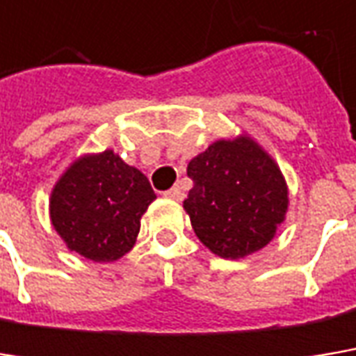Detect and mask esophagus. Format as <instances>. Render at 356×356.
I'll return each instance as SVG.
<instances>
[{
    "label": "esophagus",
    "mask_w": 356,
    "mask_h": 356,
    "mask_svg": "<svg viewBox=\"0 0 356 356\" xmlns=\"http://www.w3.org/2000/svg\"><path fill=\"white\" fill-rule=\"evenodd\" d=\"M169 199H173V201H181V199L185 197V191H183V187L181 185H175L173 189H169L167 193H165Z\"/></svg>",
    "instance_id": "1"
}]
</instances>
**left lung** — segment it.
Returning <instances> with one entry per match:
<instances>
[{
    "instance_id": "left-lung-1",
    "label": "left lung",
    "mask_w": 356,
    "mask_h": 356,
    "mask_svg": "<svg viewBox=\"0 0 356 356\" xmlns=\"http://www.w3.org/2000/svg\"><path fill=\"white\" fill-rule=\"evenodd\" d=\"M193 189L183 201L199 241L216 256L240 260L274 240L288 211L278 163L248 133L213 140L187 165Z\"/></svg>"
}]
</instances>
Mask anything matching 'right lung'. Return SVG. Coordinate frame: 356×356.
<instances>
[{"instance_id": "1", "label": "right lung", "mask_w": 356, "mask_h": 356, "mask_svg": "<svg viewBox=\"0 0 356 356\" xmlns=\"http://www.w3.org/2000/svg\"><path fill=\"white\" fill-rule=\"evenodd\" d=\"M155 199L149 179L106 149L74 159L54 183L48 209L70 252L104 264L133 250L140 218Z\"/></svg>"}]
</instances>
